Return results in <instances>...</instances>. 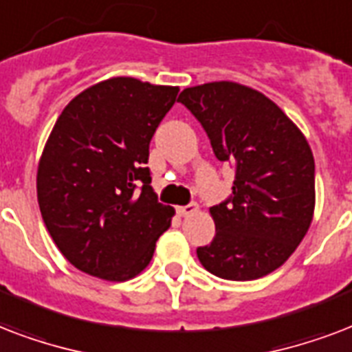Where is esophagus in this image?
<instances>
[{
  "label": "esophagus",
  "instance_id": "obj_1",
  "mask_svg": "<svg viewBox=\"0 0 352 352\" xmlns=\"http://www.w3.org/2000/svg\"><path fill=\"white\" fill-rule=\"evenodd\" d=\"M196 211H198V204H196V201H192V204H187V206L178 207V213L182 214V217H190V214H195Z\"/></svg>",
  "mask_w": 352,
  "mask_h": 352
}]
</instances>
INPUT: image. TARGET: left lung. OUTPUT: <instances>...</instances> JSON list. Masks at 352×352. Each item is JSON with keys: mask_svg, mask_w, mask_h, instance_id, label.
Segmentation results:
<instances>
[{"mask_svg": "<svg viewBox=\"0 0 352 352\" xmlns=\"http://www.w3.org/2000/svg\"><path fill=\"white\" fill-rule=\"evenodd\" d=\"M178 100L200 121L220 162L235 165L233 192L209 207L217 235L196 250L217 277L252 280L287 263L316 204L314 156L287 113L257 89L220 80L185 88Z\"/></svg>", "mask_w": 352, "mask_h": 352, "instance_id": "left-lung-1", "label": "left lung"}]
</instances>
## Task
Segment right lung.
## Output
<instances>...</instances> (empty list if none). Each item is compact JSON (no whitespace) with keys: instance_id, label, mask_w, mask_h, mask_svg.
<instances>
[{"instance_id":"right-lung-1","label":"right lung","mask_w":352,"mask_h":352,"mask_svg":"<svg viewBox=\"0 0 352 352\" xmlns=\"http://www.w3.org/2000/svg\"><path fill=\"white\" fill-rule=\"evenodd\" d=\"M178 91L113 77L78 94L54 122L38 163V206L56 248L84 274L132 279L168 230L174 209L157 201L146 163Z\"/></svg>"}]
</instances>
